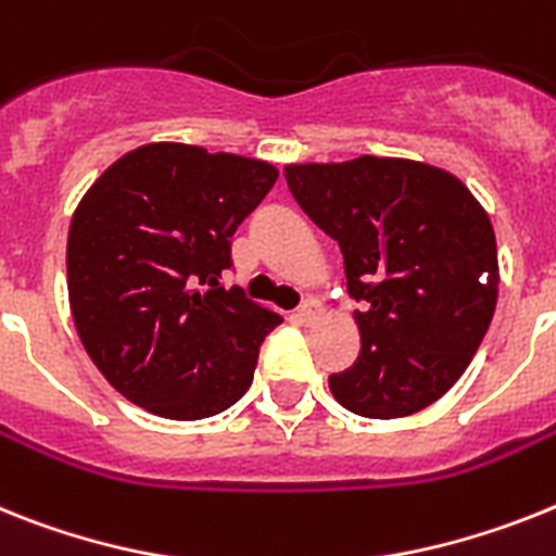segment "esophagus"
<instances>
[{
    "mask_svg": "<svg viewBox=\"0 0 556 556\" xmlns=\"http://www.w3.org/2000/svg\"><path fill=\"white\" fill-rule=\"evenodd\" d=\"M321 316V305L316 300H307L305 305L300 307V311H296V319L302 321V325H314L316 319H319Z\"/></svg>",
    "mask_w": 556,
    "mask_h": 556,
    "instance_id": "esophagus-1",
    "label": "esophagus"
}]
</instances>
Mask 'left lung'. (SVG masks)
Returning <instances> with one entry per match:
<instances>
[{"label": "left lung", "mask_w": 556, "mask_h": 556, "mask_svg": "<svg viewBox=\"0 0 556 556\" xmlns=\"http://www.w3.org/2000/svg\"><path fill=\"white\" fill-rule=\"evenodd\" d=\"M302 212L344 256L362 350L328 379L344 409L404 418L464 376L497 305V242L458 177L401 157L293 163Z\"/></svg>", "instance_id": "obj_1"}]
</instances>
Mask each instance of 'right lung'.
<instances>
[{
    "label": "right lung",
    "mask_w": 556,
    "mask_h": 556,
    "mask_svg": "<svg viewBox=\"0 0 556 556\" xmlns=\"http://www.w3.org/2000/svg\"><path fill=\"white\" fill-rule=\"evenodd\" d=\"M277 184L254 157L147 143L78 203L67 237L73 321L104 379L149 413L198 421L254 379L279 316L223 288L231 235Z\"/></svg>",
    "instance_id": "1"
}]
</instances>
